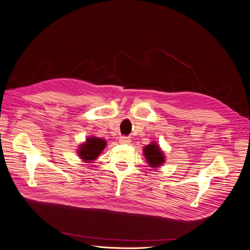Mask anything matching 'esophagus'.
<instances>
[{
	"label": "esophagus",
	"instance_id": "1",
	"mask_svg": "<svg viewBox=\"0 0 250 250\" xmlns=\"http://www.w3.org/2000/svg\"><path fill=\"white\" fill-rule=\"evenodd\" d=\"M119 141H120V143H122V144H129L130 141H131V139H130L129 137H127V136H121L120 139H119Z\"/></svg>",
	"mask_w": 250,
	"mask_h": 250
}]
</instances>
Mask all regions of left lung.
Masks as SVG:
<instances>
[{"mask_svg":"<svg viewBox=\"0 0 250 250\" xmlns=\"http://www.w3.org/2000/svg\"><path fill=\"white\" fill-rule=\"evenodd\" d=\"M143 152L150 167L156 168L165 164V153L156 143L152 142L148 145H146L143 149Z\"/></svg>","mask_w":250,"mask_h":250,"instance_id":"8db88e82","label":"left lung"}]
</instances>
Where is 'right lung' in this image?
Segmentation results:
<instances>
[{"label":"right lung","instance_id":"add662e5","mask_svg":"<svg viewBox=\"0 0 250 250\" xmlns=\"http://www.w3.org/2000/svg\"><path fill=\"white\" fill-rule=\"evenodd\" d=\"M106 141L102 138H98L95 136H91L86 138L85 142L81 144L78 149L79 156L85 161V163H91L95 160L101 152L106 147Z\"/></svg>","mask_w":250,"mask_h":250}]
</instances>
